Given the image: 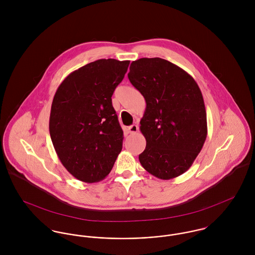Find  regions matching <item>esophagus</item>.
I'll return each instance as SVG.
<instances>
[{
    "label": "esophagus",
    "instance_id": "34e87169",
    "mask_svg": "<svg viewBox=\"0 0 255 255\" xmlns=\"http://www.w3.org/2000/svg\"><path fill=\"white\" fill-rule=\"evenodd\" d=\"M138 131V127L136 125H132L128 127V132L129 133H136Z\"/></svg>",
    "mask_w": 255,
    "mask_h": 255
}]
</instances>
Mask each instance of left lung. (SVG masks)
<instances>
[{
  "mask_svg": "<svg viewBox=\"0 0 255 255\" xmlns=\"http://www.w3.org/2000/svg\"><path fill=\"white\" fill-rule=\"evenodd\" d=\"M128 76L146 102L139 128L146 139L138 156L141 166L161 180L181 176L191 167L207 136L200 88L190 74L161 58L133 61Z\"/></svg>",
  "mask_w": 255,
  "mask_h": 255,
  "instance_id": "left-lung-1",
  "label": "left lung"
}]
</instances>
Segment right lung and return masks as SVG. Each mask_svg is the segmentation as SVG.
Returning <instances> with one entry per match:
<instances>
[{
    "instance_id": "obj_1",
    "label": "right lung",
    "mask_w": 255,
    "mask_h": 255,
    "mask_svg": "<svg viewBox=\"0 0 255 255\" xmlns=\"http://www.w3.org/2000/svg\"><path fill=\"white\" fill-rule=\"evenodd\" d=\"M128 65L129 61L97 60L70 73L55 93L51 139L63 166L81 182L104 180L122 151L124 132L112 95Z\"/></svg>"
}]
</instances>
